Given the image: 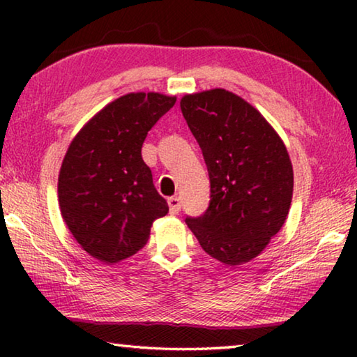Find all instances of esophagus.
Segmentation results:
<instances>
[{
	"label": "esophagus",
	"instance_id": "obj_1",
	"mask_svg": "<svg viewBox=\"0 0 357 357\" xmlns=\"http://www.w3.org/2000/svg\"><path fill=\"white\" fill-rule=\"evenodd\" d=\"M168 208H170V214H178L179 211H181L179 197H170V198H168Z\"/></svg>",
	"mask_w": 357,
	"mask_h": 357
}]
</instances>
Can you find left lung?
I'll use <instances>...</instances> for the list:
<instances>
[{
  "label": "left lung",
  "mask_w": 357,
  "mask_h": 357,
  "mask_svg": "<svg viewBox=\"0 0 357 357\" xmlns=\"http://www.w3.org/2000/svg\"><path fill=\"white\" fill-rule=\"evenodd\" d=\"M181 110L206 162L211 202L185 223L202 249L227 266L252 261L285 223L293 165L279 134L227 89L185 94Z\"/></svg>",
  "instance_id": "1"
}]
</instances>
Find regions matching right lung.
Listing matches in <instances>:
<instances>
[{
	"label": "right lung",
	"instance_id": "right-lung-1",
	"mask_svg": "<svg viewBox=\"0 0 357 357\" xmlns=\"http://www.w3.org/2000/svg\"><path fill=\"white\" fill-rule=\"evenodd\" d=\"M176 96L129 93L107 104L70 142L58 176L63 220L82 249L108 264L146 245L168 213L142 159L151 128Z\"/></svg>",
	"mask_w": 357,
	"mask_h": 357
}]
</instances>
